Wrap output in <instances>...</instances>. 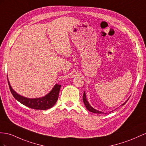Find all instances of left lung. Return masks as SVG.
Wrapping results in <instances>:
<instances>
[{"label": "left lung", "mask_w": 146, "mask_h": 146, "mask_svg": "<svg viewBox=\"0 0 146 146\" xmlns=\"http://www.w3.org/2000/svg\"><path fill=\"white\" fill-rule=\"evenodd\" d=\"M128 100H127L126 101L124 104H123L122 106L125 105V104L126 103V102L128 101ZM83 102H84V105H85L86 107V109H87L89 111H90L91 112H92V113H104L103 112H102V111H99V110H97L94 109V108L92 107L90 105H89V102H88V100H87V99H86V93H85V92H84V94H83Z\"/></svg>", "instance_id": "1"}]
</instances>
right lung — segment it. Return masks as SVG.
<instances>
[{
    "label": "right lung",
    "instance_id": "obj_1",
    "mask_svg": "<svg viewBox=\"0 0 146 146\" xmlns=\"http://www.w3.org/2000/svg\"><path fill=\"white\" fill-rule=\"evenodd\" d=\"M8 83L11 93L12 94L15 99L25 106L36 110H47L53 107L57 101L59 91L61 88V85L56 84L50 92H48L47 95L40 98L30 99L17 94L11 87L9 81Z\"/></svg>",
    "mask_w": 146,
    "mask_h": 146
}]
</instances>
